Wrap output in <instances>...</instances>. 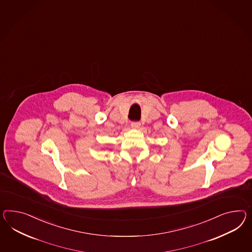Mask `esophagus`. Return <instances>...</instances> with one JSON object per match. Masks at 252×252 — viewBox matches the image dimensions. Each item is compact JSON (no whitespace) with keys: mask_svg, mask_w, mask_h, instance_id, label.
<instances>
[{"mask_svg":"<svg viewBox=\"0 0 252 252\" xmlns=\"http://www.w3.org/2000/svg\"><path fill=\"white\" fill-rule=\"evenodd\" d=\"M130 126L132 129H139L141 127V123L140 122H132Z\"/></svg>","mask_w":252,"mask_h":252,"instance_id":"esophagus-1","label":"esophagus"}]
</instances>
